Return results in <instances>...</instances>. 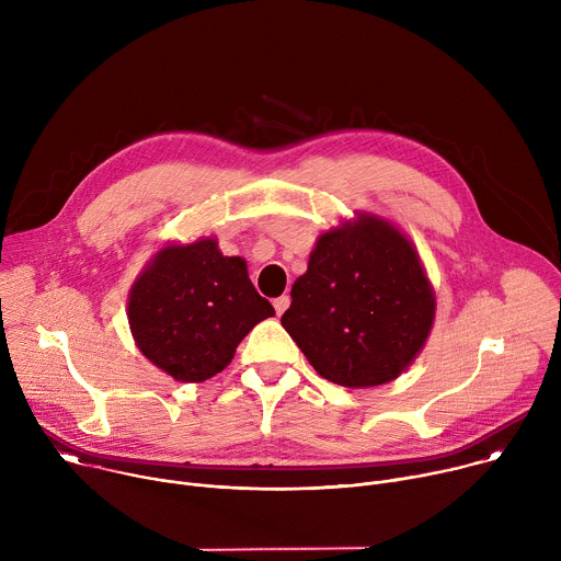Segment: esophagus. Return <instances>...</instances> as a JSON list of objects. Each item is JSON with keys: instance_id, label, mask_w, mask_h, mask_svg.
<instances>
[{"instance_id": "34e87169", "label": "esophagus", "mask_w": 561, "mask_h": 561, "mask_svg": "<svg viewBox=\"0 0 561 561\" xmlns=\"http://www.w3.org/2000/svg\"><path fill=\"white\" fill-rule=\"evenodd\" d=\"M273 306H275V312L277 314H282L288 306H290V297L288 295H282V297H277L275 301H273Z\"/></svg>"}]
</instances>
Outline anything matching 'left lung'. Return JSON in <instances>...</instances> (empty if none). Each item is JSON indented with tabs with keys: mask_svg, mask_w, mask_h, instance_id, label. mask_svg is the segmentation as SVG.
I'll list each match as a JSON object with an SVG mask.
<instances>
[{
	"mask_svg": "<svg viewBox=\"0 0 561 561\" xmlns=\"http://www.w3.org/2000/svg\"><path fill=\"white\" fill-rule=\"evenodd\" d=\"M282 327L324 379L370 388L402 375L424 348L435 293L411 239L357 213L317 237Z\"/></svg>",
	"mask_w": 561,
	"mask_h": 561,
	"instance_id": "obj_1",
	"label": "left lung"
}]
</instances>
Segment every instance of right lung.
<instances>
[{
    "instance_id": "right-lung-1",
    "label": "right lung",
    "mask_w": 561,
    "mask_h": 561,
    "mask_svg": "<svg viewBox=\"0 0 561 561\" xmlns=\"http://www.w3.org/2000/svg\"><path fill=\"white\" fill-rule=\"evenodd\" d=\"M275 310L249 279L242 257H224L217 239L157 251L128 295L137 348L175 381L221 373L237 344Z\"/></svg>"
}]
</instances>
